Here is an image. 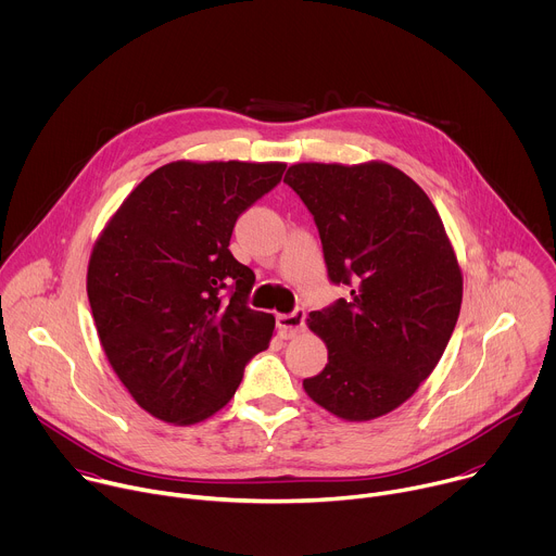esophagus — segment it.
Here are the masks:
<instances>
[{
    "label": "esophagus",
    "instance_id": "obj_1",
    "mask_svg": "<svg viewBox=\"0 0 556 556\" xmlns=\"http://www.w3.org/2000/svg\"><path fill=\"white\" fill-rule=\"evenodd\" d=\"M305 326V309L303 307H294L288 314H277V328L281 332L283 339H292L294 334H299Z\"/></svg>",
    "mask_w": 556,
    "mask_h": 556
}]
</instances>
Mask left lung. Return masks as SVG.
I'll list each match as a JSON object with an SVG mask.
<instances>
[{
  "mask_svg": "<svg viewBox=\"0 0 556 556\" xmlns=\"http://www.w3.org/2000/svg\"><path fill=\"white\" fill-rule=\"evenodd\" d=\"M328 277L350 296L309 312L328 365L303 380L330 414L363 422L401 407L442 358L462 305V270L427 193L384 163L292 165Z\"/></svg>",
  "mask_w": 556,
  "mask_h": 556,
  "instance_id": "obj_1",
  "label": "left lung"
}]
</instances>
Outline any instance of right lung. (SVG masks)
<instances>
[{
  "mask_svg": "<svg viewBox=\"0 0 556 556\" xmlns=\"http://www.w3.org/2000/svg\"><path fill=\"white\" fill-rule=\"evenodd\" d=\"M283 172V163H169L127 195L94 244L88 299L97 332L151 416L206 420L268 348L275 316L249 307L255 275L228 244L237 217Z\"/></svg>",
  "mask_w": 556,
  "mask_h": 556,
  "instance_id": "1",
  "label": "right lung"
}]
</instances>
